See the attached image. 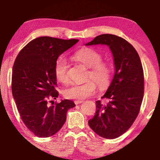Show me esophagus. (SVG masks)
<instances>
[{
	"mask_svg": "<svg viewBox=\"0 0 160 160\" xmlns=\"http://www.w3.org/2000/svg\"><path fill=\"white\" fill-rule=\"evenodd\" d=\"M74 103H75V104H80L81 103H83V101H75Z\"/></svg>",
	"mask_w": 160,
	"mask_h": 160,
	"instance_id": "34e87169",
	"label": "esophagus"
}]
</instances>
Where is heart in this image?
Masks as SVG:
<instances>
[{"instance_id": "heart-1", "label": "heart", "mask_w": 160, "mask_h": 160, "mask_svg": "<svg viewBox=\"0 0 160 160\" xmlns=\"http://www.w3.org/2000/svg\"><path fill=\"white\" fill-rule=\"evenodd\" d=\"M74 59L89 68L88 78H91L83 83H72L63 90L66 98L72 100H83L96 92L98 86L105 88L110 85L113 76V67L109 62L103 60L102 55L96 50L84 48L76 52ZM69 65L64 57L58 58L54 67L56 80L62 83L69 81Z\"/></svg>"}]
</instances>
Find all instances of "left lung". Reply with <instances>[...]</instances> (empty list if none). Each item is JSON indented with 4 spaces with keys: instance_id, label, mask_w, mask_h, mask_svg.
<instances>
[{
    "instance_id": "1",
    "label": "left lung",
    "mask_w": 160,
    "mask_h": 160,
    "mask_svg": "<svg viewBox=\"0 0 160 160\" xmlns=\"http://www.w3.org/2000/svg\"><path fill=\"white\" fill-rule=\"evenodd\" d=\"M107 45L114 56L115 72L102 99L96 101L95 115L88 122L92 130L113 139L125 133L136 119L144 94V73L139 56L128 42L111 34L95 37L86 46Z\"/></svg>"
}]
</instances>
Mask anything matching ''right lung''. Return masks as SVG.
<instances>
[{"label": "right lung", "instance_id": "right-lung-1", "mask_svg": "<svg viewBox=\"0 0 160 160\" xmlns=\"http://www.w3.org/2000/svg\"><path fill=\"white\" fill-rule=\"evenodd\" d=\"M78 41L49 36L36 38L21 50L14 61L13 98L25 126L39 138L59 132L67 120V111L75 107L70 100H62L51 106L48 102L59 96L54 73L56 61Z\"/></svg>", "mask_w": 160, "mask_h": 160}]
</instances>
